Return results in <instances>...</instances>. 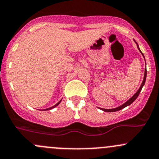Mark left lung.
Returning a JSON list of instances; mask_svg holds the SVG:
<instances>
[{
    "label": "left lung",
    "mask_w": 159,
    "mask_h": 159,
    "mask_svg": "<svg viewBox=\"0 0 159 159\" xmlns=\"http://www.w3.org/2000/svg\"><path fill=\"white\" fill-rule=\"evenodd\" d=\"M136 44H137V43H136ZM137 47H138L139 50V51H140L139 48L138 44H137ZM140 52H141V51H140ZM141 53H142V52H141ZM142 54H143V53H142ZM146 75H147V71H146V70H145L144 78H143V83H142L141 86H140V88H139V90H138V91H137V92H136V93H135V94L133 95V96L132 97V98H130L129 100H128V101H126V103H123V105H121V106L118 107L113 108V109H103V108H102L101 110H103V111H105V112H115V111H118V110H120L123 109V108H124V107H127V106H129V105L131 104V103H133V102L135 100H136L137 98H138V96H139V94L140 91H141L142 88H143V87L144 86L145 82H146Z\"/></svg>",
    "instance_id": "8db88e82"
}]
</instances>
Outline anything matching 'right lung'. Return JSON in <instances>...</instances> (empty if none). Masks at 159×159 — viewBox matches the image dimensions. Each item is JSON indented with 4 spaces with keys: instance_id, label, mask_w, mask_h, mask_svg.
Returning a JSON list of instances; mask_svg holds the SVG:
<instances>
[{
    "instance_id": "right-lung-1",
    "label": "right lung",
    "mask_w": 159,
    "mask_h": 159,
    "mask_svg": "<svg viewBox=\"0 0 159 159\" xmlns=\"http://www.w3.org/2000/svg\"><path fill=\"white\" fill-rule=\"evenodd\" d=\"M60 102H61V101H60L59 102H58V103H56V105H54V106H53V107H50V108H47V109H45L44 110H51V109H52V108L56 107V106H58V104H59V103H60Z\"/></svg>"
}]
</instances>
